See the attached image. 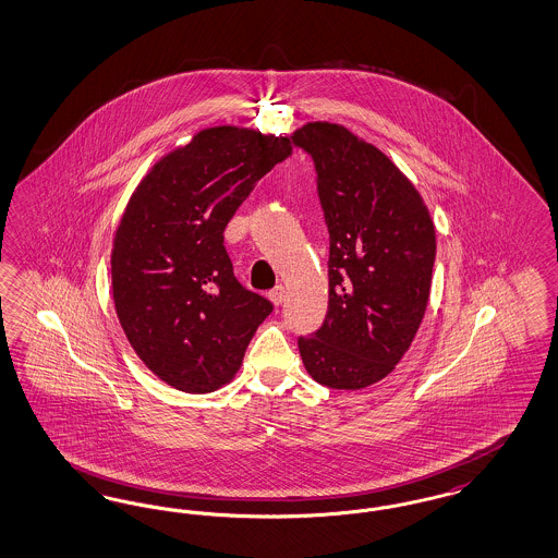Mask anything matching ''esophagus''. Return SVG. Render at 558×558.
I'll return each mask as SVG.
<instances>
[{"label":"esophagus","mask_w":558,"mask_h":558,"mask_svg":"<svg viewBox=\"0 0 558 558\" xmlns=\"http://www.w3.org/2000/svg\"><path fill=\"white\" fill-rule=\"evenodd\" d=\"M269 301L274 303V305H282L284 303V299H287V290L282 284H278L276 289H271L268 292Z\"/></svg>","instance_id":"esophagus-1"}]
</instances>
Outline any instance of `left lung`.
I'll use <instances>...</instances> for the list:
<instances>
[{
    "label": "left lung",
    "instance_id": "obj_1",
    "mask_svg": "<svg viewBox=\"0 0 558 558\" xmlns=\"http://www.w3.org/2000/svg\"><path fill=\"white\" fill-rule=\"evenodd\" d=\"M292 143L312 156L330 234L328 313L299 351L315 381L359 390L386 378L420 330L436 230L401 170L344 126L310 122Z\"/></svg>",
    "mask_w": 558,
    "mask_h": 558
}]
</instances>
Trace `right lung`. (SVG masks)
I'll use <instances>...</instances> for the list:
<instances>
[{"label":"right lung","instance_id":"right-lung-1","mask_svg":"<svg viewBox=\"0 0 558 558\" xmlns=\"http://www.w3.org/2000/svg\"><path fill=\"white\" fill-rule=\"evenodd\" d=\"M290 151L289 136L205 129L129 201L113 239V303L134 353L166 384L201 395L230 381L274 310L236 280L223 228Z\"/></svg>","mask_w":558,"mask_h":558}]
</instances>
